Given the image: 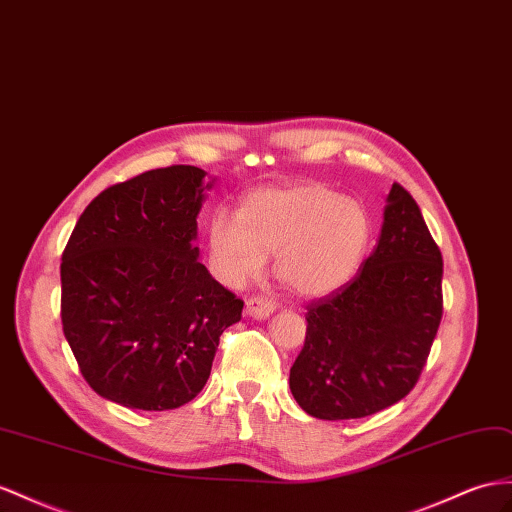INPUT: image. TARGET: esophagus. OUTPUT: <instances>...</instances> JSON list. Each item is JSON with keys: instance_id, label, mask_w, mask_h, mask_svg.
<instances>
[{"instance_id": "esophagus-1", "label": "esophagus", "mask_w": 512, "mask_h": 512, "mask_svg": "<svg viewBox=\"0 0 512 512\" xmlns=\"http://www.w3.org/2000/svg\"><path fill=\"white\" fill-rule=\"evenodd\" d=\"M274 309H277V305H274L272 300H266L261 296H253V298L246 300V316H251L255 320L270 318Z\"/></svg>"}]
</instances>
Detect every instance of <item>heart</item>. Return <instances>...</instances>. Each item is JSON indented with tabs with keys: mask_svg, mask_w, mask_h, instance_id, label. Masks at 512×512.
Instances as JSON below:
<instances>
[{
	"mask_svg": "<svg viewBox=\"0 0 512 512\" xmlns=\"http://www.w3.org/2000/svg\"><path fill=\"white\" fill-rule=\"evenodd\" d=\"M372 240V218L357 199L322 183L248 194L238 214L209 218L207 261L227 287H244L274 251V272L305 298L333 294L355 277Z\"/></svg>",
	"mask_w": 512,
	"mask_h": 512,
	"instance_id": "heart-1",
	"label": "heart"
}]
</instances>
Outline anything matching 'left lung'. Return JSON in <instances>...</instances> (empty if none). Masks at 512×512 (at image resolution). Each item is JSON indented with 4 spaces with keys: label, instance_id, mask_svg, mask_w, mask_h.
Listing matches in <instances>:
<instances>
[{
    "label": "left lung",
    "instance_id": "left-lung-1",
    "mask_svg": "<svg viewBox=\"0 0 512 512\" xmlns=\"http://www.w3.org/2000/svg\"><path fill=\"white\" fill-rule=\"evenodd\" d=\"M443 259L413 196L387 194L381 238L361 272L307 307L305 346L290 370L300 409L357 419L387 409L422 374L441 322Z\"/></svg>",
    "mask_w": 512,
    "mask_h": 512
}]
</instances>
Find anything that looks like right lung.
I'll use <instances>...</instances> for the list:
<instances>
[{"label": "right lung", "mask_w": 512, "mask_h": 512, "mask_svg": "<svg viewBox=\"0 0 512 512\" xmlns=\"http://www.w3.org/2000/svg\"><path fill=\"white\" fill-rule=\"evenodd\" d=\"M196 166L147 170L103 190L62 253V329L86 383L127 409L168 411L196 398L242 300L199 261Z\"/></svg>", "instance_id": "obj_1"}]
</instances>
